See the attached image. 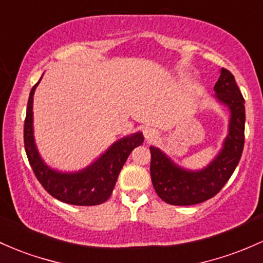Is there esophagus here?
Listing matches in <instances>:
<instances>
[{
  "label": "esophagus",
  "mask_w": 263,
  "mask_h": 263,
  "mask_svg": "<svg viewBox=\"0 0 263 263\" xmlns=\"http://www.w3.org/2000/svg\"><path fill=\"white\" fill-rule=\"evenodd\" d=\"M145 137L147 141H152L157 137V131L154 128H147L145 131Z\"/></svg>",
  "instance_id": "obj_1"
}]
</instances>
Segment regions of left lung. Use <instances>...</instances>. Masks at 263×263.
<instances>
[{
  "instance_id": "1",
  "label": "left lung",
  "mask_w": 263,
  "mask_h": 263,
  "mask_svg": "<svg viewBox=\"0 0 263 263\" xmlns=\"http://www.w3.org/2000/svg\"><path fill=\"white\" fill-rule=\"evenodd\" d=\"M215 99L229 108V135L221 151L204 168L186 170L176 164L157 147L151 146V180L161 200L175 206H191L217 195L232 176L245 145V100L235 77L221 68Z\"/></svg>"
}]
</instances>
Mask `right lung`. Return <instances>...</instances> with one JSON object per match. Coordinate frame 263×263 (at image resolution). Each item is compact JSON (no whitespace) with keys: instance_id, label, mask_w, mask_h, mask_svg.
I'll return each mask as SVG.
<instances>
[{"instance_id":"obj_1","label":"right lung","mask_w":263,"mask_h":263,"mask_svg":"<svg viewBox=\"0 0 263 263\" xmlns=\"http://www.w3.org/2000/svg\"><path fill=\"white\" fill-rule=\"evenodd\" d=\"M41 81V80H40ZM30 92L24 127L25 149L34 176L51 196L74 206H95L107 201L116 184L121 168L135 147L142 145V132L116 141L93 163L76 172H61L47 166L37 151L33 137V93Z\"/></svg>"}]
</instances>
